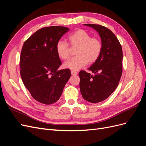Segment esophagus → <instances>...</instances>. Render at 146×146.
Listing matches in <instances>:
<instances>
[{"instance_id": "obj_1", "label": "esophagus", "mask_w": 146, "mask_h": 146, "mask_svg": "<svg viewBox=\"0 0 146 146\" xmlns=\"http://www.w3.org/2000/svg\"><path fill=\"white\" fill-rule=\"evenodd\" d=\"M71 74L72 76H76V75L78 74V73L76 71H74V70H72L71 71Z\"/></svg>"}]
</instances>
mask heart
I'll return each mask as SVG.
<instances>
[{
  "label": "heart",
  "instance_id": "1",
  "mask_svg": "<svg viewBox=\"0 0 146 146\" xmlns=\"http://www.w3.org/2000/svg\"><path fill=\"white\" fill-rule=\"evenodd\" d=\"M70 45L78 46L76 56L69 59L63 64V67L72 70H78L87 63H94L99 58L102 50V43L99 39L92 38L91 35L84 30H77L68 36ZM56 52L61 60H66L69 56V46L63 40L58 41L56 44Z\"/></svg>",
  "mask_w": 146,
  "mask_h": 146
}]
</instances>
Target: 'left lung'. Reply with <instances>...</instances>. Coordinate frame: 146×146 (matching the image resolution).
Segmentation results:
<instances>
[{"instance_id": "1", "label": "left lung", "mask_w": 146, "mask_h": 146, "mask_svg": "<svg viewBox=\"0 0 146 146\" xmlns=\"http://www.w3.org/2000/svg\"><path fill=\"white\" fill-rule=\"evenodd\" d=\"M100 35L102 50L99 58L88 70L79 72L80 89L83 98L91 103L107 99L116 89L122 73V49L117 37L111 30L100 25L85 24Z\"/></svg>"}]
</instances>
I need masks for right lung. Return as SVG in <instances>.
<instances>
[{
    "label": "right lung",
    "instance_id": "right-lung-1",
    "mask_svg": "<svg viewBox=\"0 0 146 146\" xmlns=\"http://www.w3.org/2000/svg\"><path fill=\"white\" fill-rule=\"evenodd\" d=\"M69 28L50 26L38 30L24 43L20 56V74L34 99L50 105L58 100L71 76L69 69L58 70L61 61L56 44Z\"/></svg>",
    "mask_w": 146,
    "mask_h": 146
}]
</instances>
